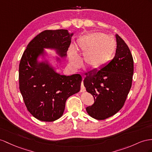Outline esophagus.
Listing matches in <instances>:
<instances>
[{
    "label": "esophagus",
    "instance_id": "1",
    "mask_svg": "<svg viewBox=\"0 0 152 152\" xmlns=\"http://www.w3.org/2000/svg\"><path fill=\"white\" fill-rule=\"evenodd\" d=\"M85 87H84V85H83V81H82V82H81V90H80V92H85Z\"/></svg>",
    "mask_w": 152,
    "mask_h": 152
}]
</instances>
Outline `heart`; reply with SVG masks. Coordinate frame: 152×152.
<instances>
[{
    "label": "heart",
    "instance_id": "heart-1",
    "mask_svg": "<svg viewBox=\"0 0 152 152\" xmlns=\"http://www.w3.org/2000/svg\"><path fill=\"white\" fill-rule=\"evenodd\" d=\"M116 48L113 38L107 34L95 32L81 38L77 42V49L84 55V61L91 70L100 69L106 66L111 60ZM70 61L74 67L79 65L80 59L76 49H69Z\"/></svg>",
    "mask_w": 152,
    "mask_h": 152
}]
</instances>
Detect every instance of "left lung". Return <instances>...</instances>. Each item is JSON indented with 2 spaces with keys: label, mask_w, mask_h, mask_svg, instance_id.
Listing matches in <instances>:
<instances>
[{
  "label": "left lung",
  "mask_w": 152,
  "mask_h": 152,
  "mask_svg": "<svg viewBox=\"0 0 152 152\" xmlns=\"http://www.w3.org/2000/svg\"><path fill=\"white\" fill-rule=\"evenodd\" d=\"M113 59L106 66L85 76L84 86L94 97V103L86 110L92 118L103 120L123 107L132 87L134 60L128 45L118 34Z\"/></svg>",
  "instance_id": "left-lung-1"
}]
</instances>
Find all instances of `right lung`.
<instances>
[{
  "mask_svg": "<svg viewBox=\"0 0 152 152\" xmlns=\"http://www.w3.org/2000/svg\"><path fill=\"white\" fill-rule=\"evenodd\" d=\"M74 33L67 29L45 30L31 41L19 64V88L28 111L42 121H54L62 116L69 97L80 90L82 77L65 76L56 71L50 62L58 64L67 57ZM45 48L54 50L60 57L49 56Z\"/></svg>",
  "mask_w": 152,
  "mask_h": 152,
  "instance_id": "1",
  "label": "right lung"
}]
</instances>
